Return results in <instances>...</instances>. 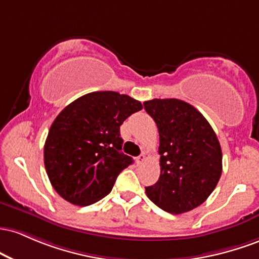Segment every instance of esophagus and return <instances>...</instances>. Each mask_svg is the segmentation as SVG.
Returning a JSON list of instances; mask_svg holds the SVG:
<instances>
[{
  "label": "esophagus",
  "mask_w": 259,
  "mask_h": 259,
  "mask_svg": "<svg viewBox=\"0 0 259 259\" xmlns=\"http://www.w3.org/2000/svg\"><path fill=\"white\" fill-rule=\"evenodd\" d=\"M145 160V154L144 153H142L141 155L139 156H137V158H136V161H137V164L139 165V164H142V162H143Z\"/></svg>",
  "instance_id": "34e87169"
}]
</instances>
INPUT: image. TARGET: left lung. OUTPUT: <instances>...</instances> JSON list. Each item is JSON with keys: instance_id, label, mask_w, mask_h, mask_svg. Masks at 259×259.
<instances>
[{"instance_id": "left-lung-1", "label": "left lung", "mask_w": 259, "mask_h": 259, "mask_svg": "<svg viewBox=\"0 0 259 259\" xmlns=\"http://www.w3.org/2000/svg\"><path fill=\"white\" fill-rule=\"evenodd\" d=\"M159 131L160 176L145 187L148 198L171 214L190 211L205 202L223 171L220 143L196 107L179 99L144 101Z\"/></svg>"}]
</instances>
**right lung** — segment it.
I'll use <instances>...</instances> for the list:
<instances>
[{
	"instance_id": "obj_1",
	"label": "right lung",
	"mask_w": 259,
	"mask_h": 259,
	"mask_svg": "<svg viewBox=\"0 0 259 259\" xmlns=\"http://www.w3.org/2000/svg\"><path fill=\"white\" fill-rule=\"evenodd\" d=\"M143 109L141 101L116 92H94L67 105L52 122L44 162L52 187L72 204L91 205L111 192L133 162L121 152L120 126Z\"/></svg>"
}]
</instances>
